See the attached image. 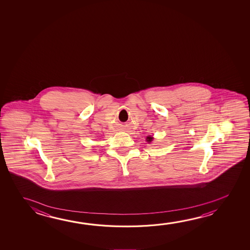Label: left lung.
Returning <instances> with one entry per match:
<instances>
[{
	"label": "left lung",
	"instance_id": "obj_1",
	"mask_svg": "<svg viewBox=\"0 0 250 250\" xmlns=\"http://www.w3.org/2000/svg\"><path fill=\"white\" fill-rule=\"evenodd\" d=\"M146 140H147L148 143H150V142L152 141V137H151V136H148L147 138H146Z\"/></svg>",
	"mask_w": 250,
	"mask_h": 250
}]
</instances>
